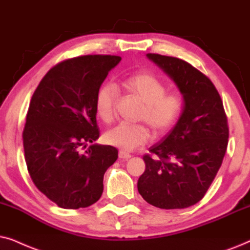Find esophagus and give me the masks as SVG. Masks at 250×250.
Listing matches in <instances>:
<instances>
[{
  "mask_svg": "<svg viewBox=\"0 0 250 250\" xmlns=\"http://www.w3.org/2000/svg\"><path fill=\"white\" fill-rule=\"evenodd\" d=\"M119 158H120V159H123V160H127V159H129V158H131V155L129 154V153L125 152V151H120V152H119Z\"/></svg>",
  "mask_w": 250,
  "mask_h": 250,
  "instance_id": "esophagus-1",
  "label": "esophagus"
}]
</instances>
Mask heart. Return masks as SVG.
Returning a JSON list of instances; mask_svg holds the SVG:
<instances>
[{"instance_id": "heart-1", "label": "heart", "mask_w": 250, "mask_h": 250, "mask_svg": "<svg viewBox=\"0 0 250 250\" xmlns=\"http://www.w3.org/2000/svg\"><path fill=\"white\" fill-rule=\"evenodd\" d=\"M125 90L144 103L141 119L155 132H164L177 122L184 108V99L179 92H167V84L149 72H141L129 76L122 82ZM116 88L104 84L98 89L95 97V108L102 121L109 122L114 115ZM149 132L143 125L119 123L105 132L104 139L108 145L122 151H131L148 141Z\"/></svg>"}]
</instances>
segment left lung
<instances>
[{
    "label": "left lung",
    "instance_id": "8db88e82",
    "mask_svg": "<svg viewBox=\"0 0 250 250\" xmlns=\"http://www.w3.org/2000/svg\"><path fill=\"white\" fill-rule=\"evenodd\" d=\"M149 61L170 78L184 99L174 128L143 156L145 171L139 194L161 209L191 207L205 197L221 168L228 147V119L215 85L179 58L147 53Z\"/></svg>",
    "mask_w": 250,
    "mask_h": 250
}]
</instances>
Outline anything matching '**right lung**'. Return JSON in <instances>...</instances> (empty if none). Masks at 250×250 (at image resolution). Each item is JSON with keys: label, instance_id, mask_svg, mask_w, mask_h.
I'll return each mask as SVG.
<instances>
[{"label": "right lung", "instance_id": "add662e5", "mask_svg": "<svg viewBox=\"0 0 250 250\" xmlns=\"http://www.w3.org/2000/svg\"><path fill=\"white\" fill-rule=\"evenodd\" d=\"M119 56H83L46 73L29 103L22 139L33 183L65 209L85 208L102 197L104 174L118 149L99 137L95 97ZM88 142L92 145L82 153Z\"/></svg>", "mask_w": 250, "mask_h": 250}]
</instances>
